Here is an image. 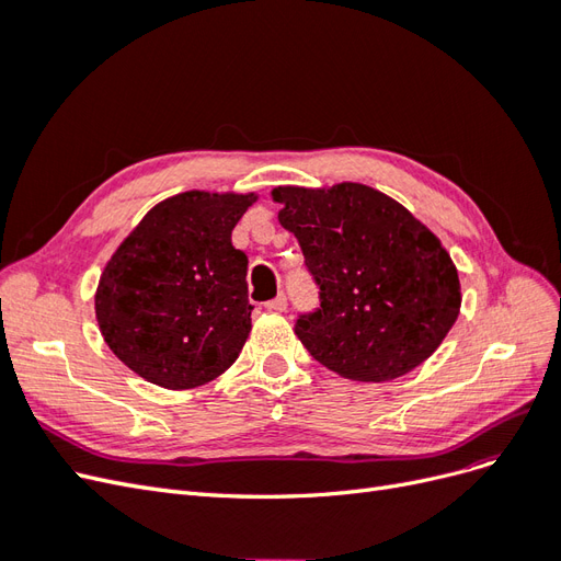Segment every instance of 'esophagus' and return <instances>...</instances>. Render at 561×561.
I'll return each mask as SVG.
<instances>
[{"mask_svg":"<svg viewBox=\"0 0 561 561\" xmlns=\"http://www.w3.org/2000/svg\"><path fill=\"white\" fill-rule=\"evenodd\" d=\"M264 307H266L268 311H285V309H287V299H285L283 295H278V297H274L271 301H266Z\"/></svg>","mask_w":561,"mask_h":561,"instance_id":"1","label":"esophagus"}]
</instances>
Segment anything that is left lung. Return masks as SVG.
Segmentation results:
<instances>
[{
  "label": "left lung",
  "instance_id": "obj_1",
  "mask_svg": "<svg viewBox=\"0 0 561 561\" xmlns=\"http://www.w3.org/2000/svg\"><path fill=\"white\" fill-rule=\"evenodd\" d=\"M271 198L320 287V309L295 325L313 358L371 383L428 360L461 311L458 271L437 236L360 182L276 186Z\"/></svg>",
  "mask_w": 561,
  "mask_h": 561
}]
</instances>
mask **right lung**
<instances>
[{
    "instance_id": "add662e5",
    "label": "right lung",
    "mask_w": 561,
    "mask_h": 561,
    "mask_svg": "<svg viewBox=\"0 0 561 561\" xmlns=\"http://www.w3.org/2000/svg\"><path fill=\"white\" fill-rule=\"evenodd\" d=\"M257 194L182 192L157 203L105 264L95 318L112 353L168 390L236 363L252 330L248 257L231 231Z\"/></svg>"
}]
</instances>
